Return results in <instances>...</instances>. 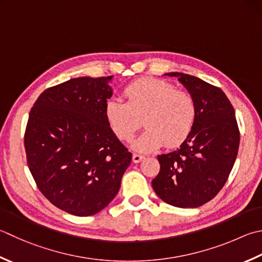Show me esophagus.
I'll list each match as a JSON object with an SVG mask.
<instances>
[{"label":"esophagus","mask_w":262,"mask_h":262,"mask_svg":"<svg viewBox=\"0 0 262 262\" xmlns=\"http://www.w3.org/2000/svg\"><path fill=\"white\" fill-rule=\"evenodd\" d=\"M145 159L144 155H140V154H133L132 155V161L135 163H139L140 161H142Z\"/></svg>","instance_id":"34e87169"}]
</instances>
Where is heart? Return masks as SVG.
Instances as JSON below:
<instances>
[{
	"label": "heart",
	"instance_id": "obj_1",
	"mask_svg": "<svg viewBox=\"0 0 262 262\" xmlns=\"http://www.w3.org/2000/svg\"><path fill=\"white\" fill-rule=\"evenodd\" d=\"M125 102L111 99L105 105V118L118 140L130 141L140 125L146 130L133 142L139 151H151L163 145L177 147L194 129L197 107L189 92L177 90L159 78H145L125 88Z\"/></svg>",
	"mask_w": 262,
	"mask_h": 262
}]
</instances>
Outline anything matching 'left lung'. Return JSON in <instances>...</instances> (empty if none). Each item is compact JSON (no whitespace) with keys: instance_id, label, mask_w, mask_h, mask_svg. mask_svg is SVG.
Masks as SVG:
<instances>
[{"instance_id":"obj_1","label":"left lung","mask_w":262,"mask_h":262,"mask_svg":"<svg viewBox=\"0 0 262 262\" xmlns=\"http://www.w3.org/2000/svg\"><path fill=\"white\" fill-rule=\"evenodd\" d=\"M177 76L194 97L196 122L177 150L157 156L161 169L151 186L157 196L177 208H199L223 189L239 146L234 107L220 88L184 73Z\"/></svg>"}]
</instances>
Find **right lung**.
Instances as JSON below:
<instances>
[{
  "instance_id": "right-lung-1",
  "label": "right lung",
  "mask_w": 262,
  "mask_h": 262,
  "mask_svg": "<svg viewBox=\"0 0 262 262\" xmlns=\"http://www.w3.org/2000/svg\"><path fill=\"white\" fill-rule=\"evenodd\" d=\"M112 78L77 77L49 88L29 112L24 137L29 171L39 191L74 215L106 208L132 160L105 118Z\"/></svg>"
}]
</instances>
